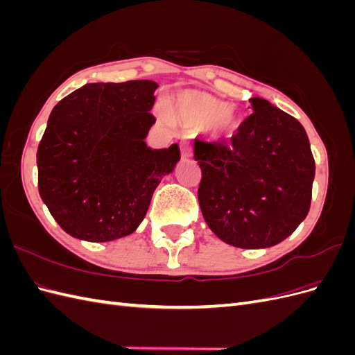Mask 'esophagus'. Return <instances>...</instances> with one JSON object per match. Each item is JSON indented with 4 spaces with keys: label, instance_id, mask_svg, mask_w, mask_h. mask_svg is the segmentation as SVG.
Returning <instances> with one entry per match:
<instances>
[{
    "label": "esophagus",
    "instance_id": "esophagus-1",
    "mask_svg": "<svg viewBox=\"0 0 355 355\" xmlns=\"http://www.w3.org/2000/svg\"><path fill=\"white\" fill-rule=\"evenodd\" d=\"M180 153H182V157H184V158H188V157L192 155V148H191V144L188 141L180 142Z\"/></svg>",
    "mask_w": 355,
    "mask_h": 355
}]
</instances>
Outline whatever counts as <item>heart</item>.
<instances>
[{
	"label": "heart",
	"instance_id": "heart-1",
	"mask_svg": "<svg viewBox=\"0 0 355 355\" xmlns=\"http://www.w3.org/2000/svg\"><path fill=\"white\" fill-rule=\"evenodd\" d=\"M175 111L182 121L198 128L207 127L218 139H232L241 120L228 102L201 92H184L175 101Z\"/></svg>",
	"mask_w": 355,
	"mask_h": 355
}]
</instances>
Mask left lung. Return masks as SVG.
<instances>
[{"label": "left lung", "instance_id": "1", "mask_svg": "<svg viewBox=\"0 0 355 355\" xmlns=\"http://www.w3.org/2000/svg\"><path fill=\"white\" fill-rule=\"evenodd\" d=\"M231 144L196 139L198 202L209 228L241 249L275 245L309 211L315 161L305 128L261 98Z\"/></svg>", "mask_w": 355, "mask_h": 355}]
</instances>
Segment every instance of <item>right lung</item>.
<instances>
[{"mask_svg":"<svg viewBox=\"0 0 355 355\" xmlns=\"http://www.w3.org/2000/svg\"><path fill=\"white\" fill-rule=\"evenodd\" d=\"M157 87L149 80L85 84L53 108L37 151L38 191L72 237L105 243L130 235L173 171L176 144H145Z\"/></svg>","mask_w":355,"mask_h":355,"instance_id":"right-lung-1","label":"right lung"}]
</instances>
